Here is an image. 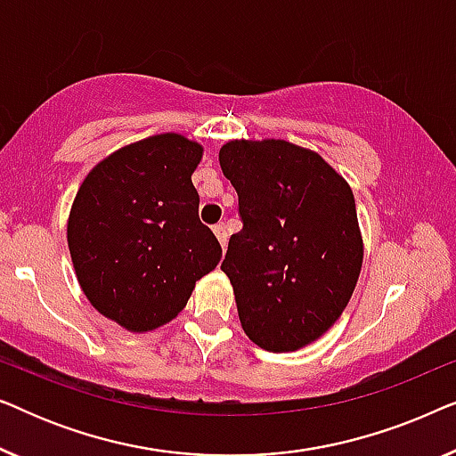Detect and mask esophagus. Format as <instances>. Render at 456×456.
<instances>
[{
	"mask_svg": "<svg viewBox=\"0 0 456 456\" xmlns=\"http://www.w3.org/2000/svg\"><path fill=\"white\" fill-rule=\"evenodd\" d=\"M214 232H216V236H217V240H220L222 248H226V245H228V232H226V226H224V224H216V226H214Z\"/></svg>",
	"mask_w": 456,
	"mask_h": 456,
	"instance_id": "1",
	"label": "esophagus"
}]
</instances>
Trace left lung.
Masks as SVG:
<instances>
[{
    "instance_id": "obj_1",
    "label": "left lung",
    "mask_w": 456,
    "mask_h": 456,
    "mask_svg": "<svg viewBox=\"0 0 456 456\" xmlns=\"http://www.w3.org/2000/svg\"><path fill=\"white\" fill-rule=\"evenodd\" d=\"M224 176L239 195L242 230L222 272L242 330L273 353L320 338L345 311L363 264L357 208L322 155L289 141H230Z\"/></svg>"
}]
</instances>
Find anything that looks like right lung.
<instances>
[{
  "label": "right lung",
  "instance_id": "add662e5",
  "mask_svg": "<svg viewBox=\"0 0 456 456\" xmlns=\"http://www.w3.org/2000/svg\"><path fill=\"white\" fill-rule=\"evenodd\" d=\"M201 155L183 134L149 136L99 161L74 199L68 247L80 289L130 332L172 322L220 264L191 180Z\"/></svg>",
  "mask_w": 456,
  "mask_h": 456
}]
</instances>
